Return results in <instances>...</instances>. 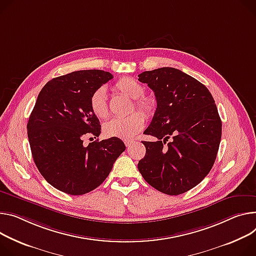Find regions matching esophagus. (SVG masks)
Listing matches in <instances>:
<instances>
[{
  "label": "esophagus",
  "instance_id": "1",
  "mask_svg": "<svg viewBox=\"0 0 256 256\" xmlns=\"http://www.w3.org/2000/svg\"><path fill=\"white\" fill-rule=\"evenodd\" d=\"M134 143V140H126V141H124V144H126V147H130Z\"/></svg>",
  "mask_w": 256,
  "mask_h": 256
}]
</instances>
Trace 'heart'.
I'll return each mask as SVG.
<instances>
[{
    "instance_id": "obj_1",
    "label": "heart",
    "mask_w": 256,
    "mask_h": 256,
    "mask_svg": "<svg viewBox=\"0 0 256 256\" xmlns=\"http://www.w3.org/2000/svg\"><path fill=\"white\" fill-rule=\"evenodd\" d=\"M114 88L130 99H134V105L147 115L154 112L155 102L149 97H141L144 94V86L132 78H122L116 82ZM90 107L92 112L98 118H105L108 115V104L106 99V90L100 86L92 92L90 97ZM145 124V118L141 112H132L124 118H115L103 126V132L108 138H118L122 140H130Z\"/></svg>"
}]
</instances>
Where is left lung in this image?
Instances as JSON below:
<instances>
[{
  "label": "left lung",
  "instance_id": "obj_1",
  "mask_svg": "<svg viewBox=\"0 0 256 256\" xmlns=\"http://www.w3.org/2000/svg\"><path fill=\"white\" fill-rule=\"evenodd\" d=\"M154 92L157 108L144 134L146 155L138 168L156 190L180 195L197 186L216 158L222 120L214 100L200 82L176 68L162 67L138 74Z\"/></svg>",
  "mask_w": 256,
  "mask_h": 256
}]
</instances>
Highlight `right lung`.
<instances>
[{
    "mask_svg": "<svg viewBox=\"0 0 256 256\" xmlns=\"http://www.w3.org/2000/svg\"><path fill=\"white\" fill-rule=\"evenodd\" d=\"M111 78L98 69L55 78L42 88L30 113L28 136L34 164L46 180L66 194L82 195L99 187L126 150L118 138L84 145L86 136L101 134L90 97Z\"/></svg>",
    "mask_w": 256,
    "mask_h": 256,
    "instance_id": "1",
    "label": "right lung"
}]
</instances>
